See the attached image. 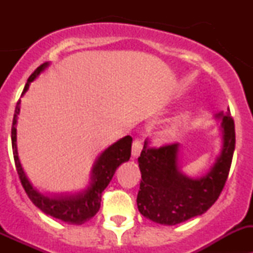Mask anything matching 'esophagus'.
<instances>
[{"instance_id":"esophagus-1","label":"esophagus","mask_w":253,"mask_h":253,"mask_svg":"<svg viewBox=\"0 0 253 253\" xmlns=\"http://www.w3.org/2000/svg\"><path fill=\"white\" fill-rule=\"evenodd\" d=\"M143 148V141L141 138H136L133 141V144H132V157L137 158L139 157Z\"/></svg>"}]
</instances>
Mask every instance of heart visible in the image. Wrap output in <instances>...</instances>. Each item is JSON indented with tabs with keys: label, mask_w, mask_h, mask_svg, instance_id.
<instances>
[{
	"label": "heart",
	"mask_w": 253,
	"mask_h": 253,
	"mask_svg": "<svg viewBox=\"0 0 253 253\" xmlns=\"http://www.w3.org/2000/svg\"><path fill=\"white\" fill-rule=\"evenodd\" d=\"M183 121V116H180V117H177V119L175 120L174 122H172V125H171V128H176V127L177 126H180L181 125V122Z\"/></svg>",
	"instance_id": "heart-1"
}]
</instances>
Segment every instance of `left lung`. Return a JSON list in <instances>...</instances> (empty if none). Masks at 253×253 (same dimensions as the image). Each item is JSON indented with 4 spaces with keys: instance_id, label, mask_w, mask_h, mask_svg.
<instances>
[{
    "instance_id": "8db88e82",
    "label": "left lung",
    "mask_w": 253,
    "mask_h": 253,
    "mask_svg": "<svg viewBox=\"0 0 253 253\" xmlns=\"http://www.w3.org/2000/svg\"><path fill=\"white\" fill-rule=\"evenodd\" d=\"M221 149L206 175L193 178L178 167L180 144L152 148L144 142L138 158L142 180L137 206L142 215L163 225H176L202 215L215 203L230 171L235 150V125L230 112H219Z\"/></svg>"
}]
</instances>
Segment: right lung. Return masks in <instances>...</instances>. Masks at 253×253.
I'll return each instance as SVG.
<instances>
[{
  "mask_svg": "<svg viewBox=\"0 0 253 253\" xmlns=\"http://www.w3.org/2000/svg\"><path fill=\"white\" fill-rule=\"evenodd\" d=\"M48 66V62L42 63V66L37 68L28 79L27 84L24 86L22 95L27 93L29 89L30 83L34 81L42 71ZM20 111V100H18L16 110H14L13 125H12V149H13L14 163H16L17 172L20 178L23 187L27 192L28 197L30 198L33 203L44 211L47 215L53 216L56 219L65 221L68 224H81L85 223L89 219L93 218L98 213L100 208L101 195L103 191L108 187L110 183L112 176L117 168L125 162H128L131 158V147H132V137L126 136L124 138L119 139L111 144L110 147L106 148L103 153L95 160L91 169L90 182L86 186V188L82 190L81 192L75 193V195H56L48 196L39 192L29 178L25 175L23 170L22 164H20L19 157H18L17 150V119Z\"/></svg>",
  "mask_w": 253,
  "mask_h": 253,
  "instance_id": "obj_1",
  "label": "right lung"
}]
</instances>
